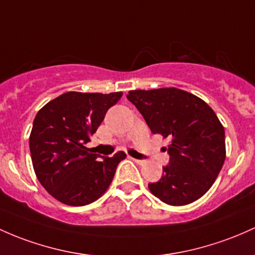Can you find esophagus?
Wrapping results in <instances>:
<instances>
[{
    "instance_id": "34e87169",
    "label": "esophagus",
    "mask_w": 255,
    "mask_h": 255,
    "mask_svg": "<svg viewBox=\"0 0 255 255\" xmlns=\"http://www.w3.org/2000/svg\"><path fill=\"white\" fill-rule=\"evenodd\" d=\"M132 159H133L134 162H135L136 164H140V166H141V164H145L144 159H136V158H132Z\"/></svg>"
}]
</instances>
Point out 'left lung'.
I'll use <instances>...</instances> for the list:
<instances>
[{
  "label": "left lung",
  "mask_w": 255,
  "mask_h": 255,
  "mask_svg": "<svg viewBox=\"0 0 255 255\" xmlns=\"http://www.w3.org/2000/svg\"><path fill=\"white\" fill-rule=\"evenodd\" d=\"M153 134L169 138V164L151 194L170 206L195 202L211 189L226 157L225 132L212 108L201 98L174 88L130 91Z\"/></svg>",
  "instance_id": "left-lung-1"
}]
</instances>
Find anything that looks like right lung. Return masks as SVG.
<instances>
[{"label": "right lung", "instance_id": "obj_1", "mask_svg": "<svg viewBox=\"0 0 255 255\" xmlns=\"http://www.w3.org/2000/svg\"><path fill=\"white\" fill-rule=\"evenodd\" d=\"M121 97L122 92H68L47 103L36 115L29 139L32 166L42 186L59 202L89 205L110 186L126 153L119 151L99 161L85 144Z\"/></svg>", "mask_w": 255, "mask_h": 255}]
</instances>
